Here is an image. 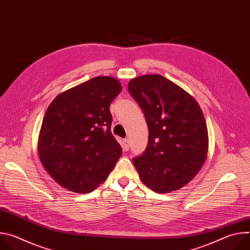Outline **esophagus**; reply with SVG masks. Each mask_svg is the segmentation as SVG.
<instances>
[{"label": "esophagus", "instance_id": "obj_1", "mask_svg": "<svg viewBox=\"0 0 250 250\" xmlns=\"http://www.w3.org/2000/svg\"><path fill=\"white\" fill-rule=\"evenodd\" d=\"M123 148L125 151H127L129 149V140L127 138L124 139L123 141Z\"/></svg>", "mask_w": 250, "mask_h": 250}]
</instances>
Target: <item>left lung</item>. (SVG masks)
<instances>
[{"mask_svg": "<svg viewBox=\"0 0 250 250\" xmlns=\"http://www.w3.org/2000/svg\"><path fill=\"white\" fill-rule=\"evenodd\" d=\"M127 89L144 112L149 132L146 151L133 158L140 180L156 193L179 190L207 158L208 129L199 104L158 74L131 79Z\"/></svg>", "mask_w": 250, "mask_h": 250, "instance_id": "1", "label": "left lung"}]
</instances>
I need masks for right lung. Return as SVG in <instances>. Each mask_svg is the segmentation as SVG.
Returning <instances> with one entry per match:
<instances>
[{
  "label": "right lung",
  "instance_id": "right-lung-1",
  "mask_svg": "<svg viewBox=\"0 0 250 250\" xmlns=\"http://www.w3.org/2000/svg\"><path fill=\"white\" fill-rule=\"evenodd\" d=\"M122 85L98 76L59 94L44 115L39 155L52 179L68 191L87 194L105 181L123 150L112 134L111 103Z\"/></svg>",
  "mask_w": 250,
  "mask_h": 250
}]
</instances>
